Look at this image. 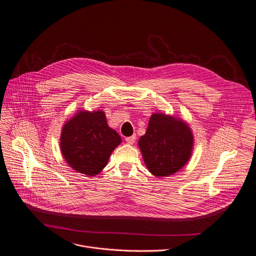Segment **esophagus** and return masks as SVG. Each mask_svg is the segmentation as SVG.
I'll list each match as a JSON object with an SVG mask.
<instances>
[{"instance_id":"1","label":"esophagus","mask_w":256,"mask_h":256,"mask_svg":"<svg viewBox=\"0 0 256 256\" xmlns=\"http://www.w3.org/2000/svg\"><path fill=\"white\" fill-rule=\"evenodd\" d=\"M136 134H134V136H128V138H126V141L128 144L132 145V144L134 143V141H136Z\"/></svg>"}]
</instances>
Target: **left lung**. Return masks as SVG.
Returning <instances> with one entry per match:
<instances>
[{
  "label": "left lung",
  "instance_id": "obj_1",
  "mask_svg": "<svg viewBox=\"0 0 256 256\" xmlns=\"http://www.w3.org/2000/svg\"><path fill=\"white\" fill-rule=\"evenodd\" d=\"M138 145L153 176H170L188 164L193 153L194 136L188 122L182 118L155 112Z\"/></svg>",
  "mask_w": 256,
  "mask_h": 256
}]
</instances>
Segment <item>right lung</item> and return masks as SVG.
I'll use <instances>...</instances> for the list:
<instances>
[{"label": "right lung", "instance_id": "obj_1", "mask_svg": "<svg viewBox=\"0 0 256 256\" xmlns=\"http://www.w3.org/2000/svg\"><path fill=\"white\" fill-rule=\"evenodd\" d=\"M122 143L120 136L107 124L103 110H78L63 124L60 150L66 164L88 176L99 174Z\"/></svg>", "mask_w": 256, "mask_h": 256}]
</instances>
